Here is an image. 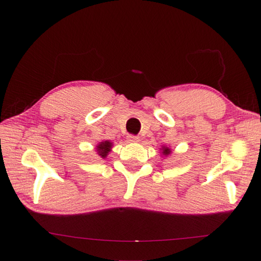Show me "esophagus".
Returning a JSON list of instances; mask_svg holds the SVG:
<instances>
[{"mask_svg": "<svg viewBox=\"0 0 261 261\" xmlns=\"http://www.w3.org/2000/svg\"><path fill=\"white\" fill-rule=\"evenodd\" d=\"M127 140L131 141V143H136V141H139V137L135 135H129L127 136Z\"/></svg>", "mask_w": 261, "mask_h": 261, "instance_id": "obj_1", "label": "esophagus"}]
</instances>
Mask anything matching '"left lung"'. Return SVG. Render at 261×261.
I'll use <instances>...</instances> for the list:
<instances>
[{
	"label": "left lung",
	"instance_id": "1",
	"mask_svg": "<svg viewBox=\"0 0 261 261\" xmlns=\"http://www.w3.org/2000/svg\"><path fill=\"white\" fill-rule=\"evenodd\" d=\"M162 149H163V154H165V155H168V154L170 153V149L168 147H163Z\"/></svg>",
	"mask_w": 261,
	"mask_h": 261
}]
</instances>
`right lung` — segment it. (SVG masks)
I'll return each mask as SVG.
<instances>
[{"label": "right lung", "instance_id": "obj_1", "mask_svg": "<svg viewBox=\"0 0 261 261\" xmlns=\"http://www.w3.org/2000/svg\"><path fill=\"white\" fill-rule=\"evenodd\" d=\"M112 148V143L110 141H102V143L98 145V153L101 158L107 156L108 152Z\"/></svg>", "mask_w": 261, "mask_h": 261}]
</instances>
